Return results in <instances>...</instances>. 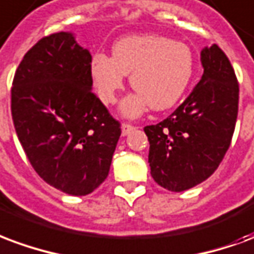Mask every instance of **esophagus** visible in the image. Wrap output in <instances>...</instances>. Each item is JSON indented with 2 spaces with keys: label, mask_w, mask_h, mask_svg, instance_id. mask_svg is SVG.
<instances>
[{
  "label": "esophagus",
  "mask_w": 254,
  "mask_h": 254,
  "mask_svg": "<svg viewBox=\"0 0 254 254\" xmlns=\"http://www.w3.org/2000/svg\"><path fill=\"white\" fill-rule=\"evenodd\" d=\"M134 129H136V127H133V125H130V124H122L121 125L122 136H127V134H129V133L132 132V130H134Z\"/></svg>",
  "instance_id": "34e87169"
}]
</instances>
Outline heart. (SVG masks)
<instances>
[{
  "mask_svg": "<svg viewBox=\"0 0 254 254\" xmlns=\"http://www.w3.org/2000/svg\"><path fill=\"white\" fill-rule=\"evenodd\" d=\"M194 72L192 51L182 41L157 35L124 37L113 46V56L95 54L90 63V78L95 93L106 105L117 99L130 74L136 93L124 99L121 110L136 117L151 106L167 110L178 103Z\"/></svg>",
  "mask_w": 254,
  "mask_h": 254,
  "instance_id": "1",
  "label": "heart"
}]
</instances>
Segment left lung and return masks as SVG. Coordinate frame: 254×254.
Instances as JSON below:
<instances>
[{
	"mask_svg": "<svg viewBox=\"0 0 254 254\" xmlns=\"http://www.w3.org/2000/svg\"><path fill=\"white\" fill-rule=\"evenodd\" d=\"M203 75L171 116L144 132L153 180L180 192L210 178L232 142L238 114V82L217 44L200 52Z\"/></svg>",
	"mask_w": 254,
	"mask_h": 254,
	"instance_id": "8db88e82",
	"label": "left lung"
}]
</instances>
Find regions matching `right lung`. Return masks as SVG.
<instances>
[{"label":"right lung","mask_w":254,"mask_h":254,"mask_svg":"<svg viewBox=\"0 0 254 254\" xmlns=\"http://www.w3.org/2000/svg\"><path fill=\"white\" fill-rule=\"evenodd\" d=\"M91 55L72 33L37 41L16 69L12 118L28 160L65 194L87 195L108 178L121 124L91 91Z\"/></svg>","instance_id":"right-lung-1"}]
</instances>
